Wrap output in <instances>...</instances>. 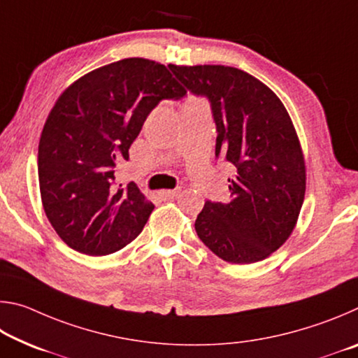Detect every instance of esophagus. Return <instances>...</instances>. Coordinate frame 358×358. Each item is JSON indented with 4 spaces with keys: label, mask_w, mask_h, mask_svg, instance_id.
<instances>
[{
    "label": "esophagus",
    "mask_w": 358,
    "mask_h": 358,
    "mask_svg": "<svg viewBox=\"0 0 358 358\" xmlns=\"http://www.w3.org/2000/svg\"><path fill=\"white\" fill-rule=\"evenodd\" d=\"M180 187H177V189H167V191H161L159 196L164 199V201H171V199H175L180 194Z\"/></svg>",
    "instance_id": "esophagus-1"
}]
</instances>
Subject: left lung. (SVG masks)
<instances>
[{
	"instance_id": "8db88e82",
	"label": "left lung",
	"mask_w": 358,
	"mask_h": 358,
	"mask_svg": "<svg viewBox=\"0 0 358 358\" xmlns=\"http://www.w3.org/2000/svg\"><path fill=\"white\" fill-rule=\"evenodd\" d=\"M181 85L207 98L217 159L235 167L230 202L207 201L196 220L205 246L230 264L268 257L289 238L305 199V161L286 107L256 77L229 66H169Z\"/></svg>"
}]
</instances>
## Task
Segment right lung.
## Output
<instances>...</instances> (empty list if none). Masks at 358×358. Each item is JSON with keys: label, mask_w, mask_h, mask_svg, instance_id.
Segmentation results:
<instances>
[{"label": "right lung", "mask_w": 358, "mask_h": 358, "mask_svg": "<svg viewBox=\"0 0 358 358\" xmlns=\"http://www.w3.org/2000/svg\"><path fill=\"white\" fill-rule=\"evenodd\" d=\"M185 94L164 64L126 58L59 96L41 134L38 172L45 215L72 250L107 256L142 232L155 205L132 181L115 185V167L129 159L150 112Z\"/></svg>", "instance_id": "1"}]
</instances>
